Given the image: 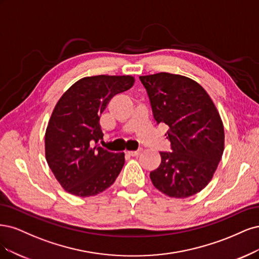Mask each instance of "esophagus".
Listing matches in <instances>:
<instances>
[{
  "label": "esophagus",
  "mask_w": 259,
  "mask_h": 259,
  "mask_svg": "<svg viewBox=\"0 0 259 259\" xmlns=\"http://www.w3.org/2000/svg\"><path fill=\"white\" fill-rule=\"evenodd\" d=\"M126 154L132 157H138L141 154V151H127Z\"/></svg>",
  "instance_id": "obj_1"
}]
</instances>
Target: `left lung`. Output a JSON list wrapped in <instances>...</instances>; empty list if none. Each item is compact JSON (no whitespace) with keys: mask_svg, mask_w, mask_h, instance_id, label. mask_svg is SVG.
<instances>
[{"mask_svg":"<svg viewBox=\"0 0 259 259\" xmlns=\"http://www.w3.org/2000/svg\"><path fill=\"white\" fill-rule=\"evenodd\" d=\"M154 119L169 127L172 153H160L153 185L171 198L200 193L218 169L225 147L221 115L204 88L189 77L160 72L140 76Z\"/></svg>","mask_w":259,"mask_h":259,"instance_id":"1","label":"left lung"}]
</instances>
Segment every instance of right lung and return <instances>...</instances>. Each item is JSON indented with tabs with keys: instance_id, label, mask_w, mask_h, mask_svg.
Wrapping results in <instances>:
<instances>
[{
	"instance_id": "1",
	"label": "right lung",
	"mask_w": 259,
	"mask_h": 259,
	"mask_svg": "<svg viewBox=\"0 0 259 259\" xmlns=\"http://www.w3.org/2000/svg\"><path fill=\"white\" fill-rule=\"evenodd\" d=\"M135 81L131 75L87 76L58 100L45 132V157L66 193L96 196L117 179L124 154L97 144L103 138L100 115L115 95L130 89Z\"/></svg>"
}]
</instances>
